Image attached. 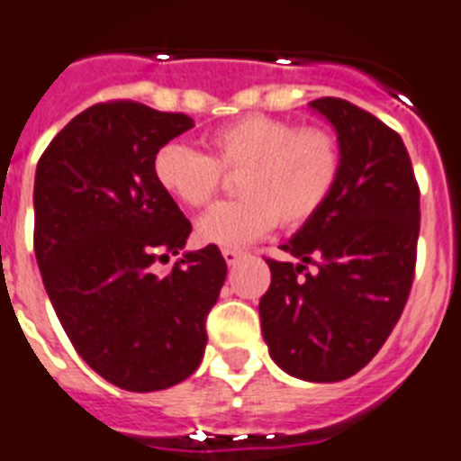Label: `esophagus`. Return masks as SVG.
I'll return each instance as SVG.
<instances>
[{
  "mask_svg": "<svg viewBox=\"0 0 461 461\" xmlns=\"http://www.w3.org/2000/svg\"><path fill=\"white\" fill-rule=\"evenodd\" d=\"M222 258H224V262H227V265L234 267L239 260H241L243 253H241V250H237V249H224Z\"/></svg>",
  "mask_w": 461,
  "mask_h": 461,
  "instance_id": "obj_1",
  "label": "esophagus"
}]
</instances>
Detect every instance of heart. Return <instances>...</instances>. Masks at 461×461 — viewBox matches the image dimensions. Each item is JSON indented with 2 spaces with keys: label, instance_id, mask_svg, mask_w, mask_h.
Segmentation results:
<instances>
[{
  "label": "heart",
  "instance_id": "obj_1",
  "mask_svg": "<svg viewBox=\"0 0 461 461\" xmlns=\"http://www.w3.org/2000/svg\"><path fill=\"white\" fill-rule=\"evenodd\" d=\"M208 157L183 142H166L152 158L158 189L185 208L215 196L222 173H241V201L215 206L196 222L203 246L243 249L284 227H300L323 208L339 176V145L323 129H297L285 119L249 114L206 138Z\"/></svg>",
  "mask_w": 461,
  "mask_h": 461
}]
</instances>
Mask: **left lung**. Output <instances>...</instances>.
Here are the masks:
<instances>
[{
	"instance_id": "obj_1",
	"label": "left lung",
	"mask_w": 461,
	"mask_h": 461,
	"mask_svg": "<svg viewBox=\"0 0 461 461\" xmlns=\"http://www.w3.org/2000/svg\"><path fill=\"white\" fill-rule=\"evenodd\" d=\"M338 133L339 176L314 218L267 260L262 338L278 368L304 382H339L368 366L408 303L420 234V189L408 149L370 112L312 100ZM314 264V273L306 265Z\"/></svg>"
}]
</instances>
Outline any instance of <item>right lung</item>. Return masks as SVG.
Listing matches in <instances>:
<instances>
[{
  "instance_id": "obj_1",
  "label": "right lung",
  "mask_w": 461,
  "mask_h": 461,
  "mask_svg": "<svg viewBox=\"0 0 461 461\" xmlns=\"http://www.w3.org/2000/svg\"><path fill=\"white\" fill-rule=\"evenodd\" d=\"M194 126L187 114L119 100L77 114L34 176V255L77 354L126 392L187 380L206 349V316L227 276L215 246L185 249L192 224L158 189V147Z\"/></svg>"
}]
</instances>
